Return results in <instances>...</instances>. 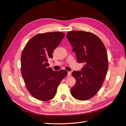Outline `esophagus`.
Instances as JSON below:
<instances>
[{
  "mask_svg": "<svg viewBox=\"0 0 126 126\" xmlns=\"http://www.w3.org/2000/svg\"><path fill=\"white\" fill-rule=\"evenodd\" d=\"M71 75V71H68L67 76H68V77H70Z\"/></svg>",
  "mask_w": 126,
  "mask_h": 126,
  "instance_id": "esophagus-1",
  "label": "esophagus"
}]
</instances>
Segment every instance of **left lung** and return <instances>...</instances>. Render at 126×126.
<instances>
[{"mask_svg": "<svg viewBox=\"0 0 126 126\" xmlns=\"http://www.w3.org/2000/svg\"><path fill=\"white\" fill-rule=\"evenodd\" d=\"M67 39L73 47L78 63H83L81 71H74L76 80L71 94L76 99L86 100L96 94L108 69V55L102 41L94 34L75 30L68 32Z\"/></svg>", "mask_w": 126, "mask_h": 126, "instance_id": "1", "label": "left lung"}]
</instances>
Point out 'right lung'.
Listing matches in <instances>:
<instances>
[{
    "instance_id": "add662e5",
    "label": "right lung",
    "mask_w": 126,
    "mask_h": 126,
    "mask_svg": "<svg viewBox=\"0 0 126 126\" xmlns=\"http://www.w3.org/2000/svg\"><path fill=\"white\" fill-rule=\"evenodd\" d=\"M62 32L39 33L26 45L21 55V72L27 89L37 99L50 100L68 72L52 70L48 67L49 58L64 36Z\"/></svg>"
}]
</instances>
